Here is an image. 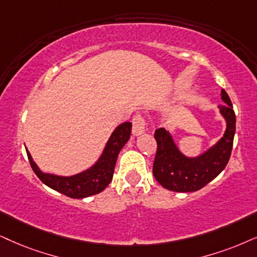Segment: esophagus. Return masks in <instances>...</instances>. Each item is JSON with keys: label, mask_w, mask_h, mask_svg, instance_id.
<instances>
[{"label": "esophagus", "mask_w": 257, "mask_h": 257, "mask_svg": "<svg viewBox=\"0 0 257 257\" xmlns=\"http://www.w3.org/2000/svg\"><path fill=\"white\" fill-rule=\"evenodd\" d=\"M146 128V121L144 118V116L140 115V113H136V115L133 117V135L134 136H139L141 135L142 133L145 132Z\"/></svg>", "instance_id": "1"}]
</instances>
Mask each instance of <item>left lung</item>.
<instances>
[{"instance_id":"obj_1","label":"left lung","mask_w":257,"mask_h":257,"mask_svg":"<svg viewBox=\"0 0 257 257\" xmlns=\"http://www.w3.org/2000/svg\"><path fill=\"white\" fill-rule=\"evenodd\" d=\"M225 104L218 105L225 118L226 129L215 146L196 158H188L179 151L174 140L165 128L155 131L158 149L153 174L162 187L174 192H194L213 180L225 168L232 151L236 131V116L225 90L220 92Z\"/></svg>"}]
</instances>
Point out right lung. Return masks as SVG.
I'll use <instances>...</instances> for the list:
<instances>
[{
  "label": "right lung",
  "instance_id": "add662e5",
  "mask_svg": "<svg viewBox=\"0 0 257 257\" xmlns=\"http://www.w3.org/2000/svg\"><path fill=\"white\" fill-rule=\"evenodd\" d=\"M131 122H124L119 124L112 132L111 136L106 142L104 151L96 164L89 170L71 175V177H60L56 174L44 173L33 161L27 149L26 152H27L29 164L33 168L34 173L38 175L42 183L65 196L74 198V199H82V198L102 192L110 184V181L112 180L118 153L131 138Z\"/></svg>",
  "mask_w": 257,
  "mask_h": 257
}]
</instances>
